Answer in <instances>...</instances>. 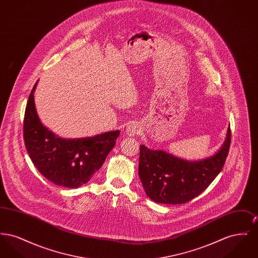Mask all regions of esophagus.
<instances>
[{"instance_id":"1","label":"esophagus","mask_w":258,"mask_h":258,"mask_svg":"<svg viewBox=\"0 0 258 258\" xmlns=\"http://www.w3.org/2000/svg\"><path fill=\"white\" fill-rule=\"evenodd\" d=\"M140 132V128L137 124L135 123H132V124H128L127 127H126V135H130V136H135V135H137L138 133Z\"/></svg>"}]
</instances>
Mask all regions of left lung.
Instances as JSON below:
<instances>
[{
	"label": "left lung",
	"instance_id": "1",
	"mask_svg": "<svg viewBox=\"0 0 258 258\" xmlns=\"http://www.w3.org/2000/svg\"><path fill=\"white\" fill-rule=\"evenodd\" d=\"M231 142L228 127L221 150L205 160H182L140 145L138 173L148 197L162 204H183L198 197L221 171Z\"/></svg>",
	"mask_w": 258,
	"mask_h": 258
}]
</instances>
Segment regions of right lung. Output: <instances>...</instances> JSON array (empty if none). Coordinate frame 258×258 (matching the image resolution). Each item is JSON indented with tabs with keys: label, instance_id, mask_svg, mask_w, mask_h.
<instances>
[{
	"label": "right lung",
	"instance_id": "right-lung-1",
	"mask_svg": "<svg viewBox=\"0 0 258 258\" xmlns=\"http://www.w3.org/2000/svg\"><path fill=\"white\" fill-rule=\"evenodd\" d=\"M33 88L25 109V146L37 167L46 179L66 187L86 184L102 166L116 144L119 131L93 137L62 139L48 131L37 117Z\"/></svg>",
	"mask_w": 258,
	"mask_h": 258
}]
</instances>
